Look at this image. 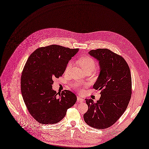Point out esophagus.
Instances as JSON below:
<instances>
[{
	"instance_id": "obj_1",
	"label": "esophagus",
	"mask_w": 149,
	"mask_h": 149,
	"mask_svg": "<svg viewBox=\"0 0 149 149\" xmlns=\"http://www.w3.org/2000/svg\"><path fill=\"white\" fill-rule=\"evenodd\" d=\"M77 100L78 102H83L84 101V99H83L81 97H77Z\"/></svg>"
}]
</instances>
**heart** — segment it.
Segmentation results:
<instances>
[{"label":"heart","instance_id":"heart-1","mask_svg":"<svg viewBox=\"0 0 149 149\" xmlns=\"http://www.w3.org/2000/svg\"><path fill=\"white\" fill-rule=\"evenodd\" d=\"M78 63L79 65L81 67V68L84 70V71L88 69H91L92 70H94V69L95 68V61L91 57L88 56H85L81 57L78 60ZM72 64L71 62H69L65 69V73H68L71 68H72ZM76 87L80 91H82V88L80 87V86L79 84H76Z\"/></svg>","mask_w":149,"mask_h":149}]
</instances>
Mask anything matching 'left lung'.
<instances>
[{"label":"left lung","instance_id":"1","mask_svg":"<svg viewBox=\"0 0 149 149\" xmlns=\"http://www.w3.org/2000/svg\"><path fill=\"white\" fill-rule=\"evenodd\" d=\"M88 54L99 61L100 73L93 86L100 91L96 103L86 99L88 106L85 122L93 128L105 129L113 125L125 111L131 97L130 69L121 56L107 49L91 50Z\"/></svg>","mask_w":149,"mask_h":149}]
</instances>
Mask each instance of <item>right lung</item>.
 <instances>
[{
  "label": "right lung",
  "instance_id": "obj_1",
  "mask_svg": "<svg viewBox=\"0 0 149 149\" xmlns=\"http://www.w3.org/2000/svg\"><path fill=\"white\" fill-rule=\"evenodd\" d=\"M78 51L52 45L36 49L29 56L21 77V94L30 114L39 123H58L76 103L74 93L64 90L58 96L52 84Z\"/></svg>",
  "mask_w": 149,
  "mask_h": 149
}]
</instances>
